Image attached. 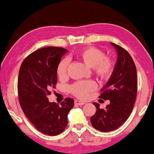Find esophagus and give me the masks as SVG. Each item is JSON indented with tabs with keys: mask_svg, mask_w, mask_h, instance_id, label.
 <instances>
[{
	"mask_svg": "<svg viewBox=\"0 0 154 154\" xmlns=\"http://www.w3.org/2000/svg\"><path fill=\"white\" fill-rule=\"evenodd\" d=\"M85 103L84 102H82V101H80V100H75V105H85Z\"/></svg>",
	"mask_w": 154,
	"mask_h": 154,
	"instance_id": "1",
	"label": "esophagus"
}]
</instances>
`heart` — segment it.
<instances>
[{
  "mask_svg": "<svg viewBox=\"0 0 154 154\" xmlns=\"http://www.w3.org/2000/svg\"><path fill=\"white\" fill-rule=\"evenodd\" d=\"M75 57L91 67L93 72L101 79H106L112 73L113 63L109 59L105 58L101 50L94 47L85 48L79 51ZM68 61L63 59L57 66V73L59 79H64L66 75ZM94 83L91 81H79L71 85V93L80 98H85L88 93L94 88Z\"/></svg>",
  "mask_w": 154,
  "mask_h": 154,
  "instance_id": "obj_1",
  "label": "heart"
}]
</instances>
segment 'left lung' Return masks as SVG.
Listing matches in <instances>:
<instances>
[{
  "label": "left lung",
  "instance_id": "8db88e82",
  "mask_svg": "<svg viewBox=\"0 0 154 154\" xmlns=\"http://www.w3.org/2000/svg\"><path fill=\"white\" fill-rule=\"evenodd\" d=\"M117 54V59L111 76L100 91L99 97L109 100L105 109L97 103L96 112L91 117L93 127L102 132L115 130L122 125L132 112L137 92V69L132 58L122 47L110 43Z\"/></svg>",
  "mask_w": 154,
  "mask_h": 154
}]
</instances>
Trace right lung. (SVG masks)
I'll return each instance as SVG.
<instances>
[{"label": "right lung", "instance_id": "add662e5", "mask_svg": "<svg viewBox=\"0 0 154 154\" xmlns=\"http://www.w3.org/2000/svg\"><path fill=\"white\" fill-rule=\"evenodd\" d=\"M66 52L60 47L42 48L25 58L19 71L17 91L22 109L37 130L49 136L64 131L68 114L74 106L72 98H66L59 105L47 97L57 82V66Z\"/></svg>", "mask_w": 154, "mask_h": 154}]
</instances>
